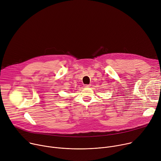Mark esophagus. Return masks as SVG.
<instances>
[{
    "label": "esophagus",
    "instance_id": "34e87169",
    "mask_svg": "<svg viewBox=\"0 0 161 161\" xmlns=\"http://www.w3.org/2000/svg\"><path fill=\"white\" fill-rule=\"evenodd\" d=\"M83 86L85 87V88H89V87L91 86V85H84Z\"/></svg>",
    "mask_w": 161,
    "mask_h": 161
}]
</instances>
